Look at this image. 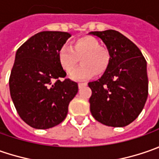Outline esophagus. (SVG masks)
Listing matches in <instances>:
<instances>
[{
  "instance_id": "obj_1",
  "label": "esophagus",
  "mask_w": 159,
  "mask_h": 159,
  "mask_svg": "<svg viewBox=\"0 0 159 159\" xmlns=\"http://www.w3.org/2000/svg\"><path fill=\"white\" fill-rule=\"evenodd\" d=\"M78 86H79V88H80V89H81L82 87L87 86V83H79V84H78Z\"/></svg>"
}]
</instances>
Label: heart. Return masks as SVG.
Instances as JSON below:
<instances>
[{"instance_id":"1","label":"heart","mask_w":159,"mask_h":159,"mask_svg":"<svg viewBox=\"0 0 159 159\" xmlns=\"http://www.w3.org/2000/svg\"><path fill=\"white\" fill-rule=\"evenodd\" d=\"M81 65L71 73V79L80 80L94 76H101L108 69L111 57L102 48L99 40L92 36H83L71 42L70 48L62 47L57 53V60L62 69L70 73L79 62Z\"/></svg>"}]
</instances>
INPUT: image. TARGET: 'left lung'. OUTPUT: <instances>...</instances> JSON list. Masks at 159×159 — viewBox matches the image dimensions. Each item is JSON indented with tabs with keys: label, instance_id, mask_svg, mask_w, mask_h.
<instances>
[{
	"label": "left lung",
	"instance_id": "1",
	"mask_svg": "<svg viewBox=\"0 0 159 159\" xmlns=\"http://www.w3.org/2000/svg\"><path fill=\"white\" fill-rule=\"evenodd\" d=\"M107 47L111 60L107 70L89 83L92 116L113 127L129 125L139 116L148 97L147 63L138 47L115 30L91 32Z\"/></svg>",
	"mask_w": 159,
	"mask_h": 159
}]
</instances>
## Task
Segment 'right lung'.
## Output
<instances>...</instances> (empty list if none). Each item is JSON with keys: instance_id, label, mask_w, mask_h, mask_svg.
Segmentation results:
<instances>
[{"instance_id": "1", "label": "right lung", "mask_w": 159, "mask_h": 159, "mask_svg": "<svg viewBox=\"0 0 159 159\" xmlns=\"http://www.w3.org/2000/svg\"><path fill=\"white\" fill-rule=\"evenodd\" d=\"M70 34L45 31L32 36L16 53L9 91L18 115L36 129L60 124L67 116L78 84L66 76L57 60L58 50Z\"/></svg>"}]
</instances>
